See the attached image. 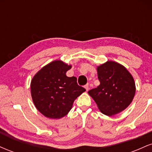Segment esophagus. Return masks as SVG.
Segmentation results:
<instances>
[{
	"instance_id": "34e87169",
	"label": "esophagus",
	"mask_w": 152,
	"mask_h": 152,
	"mask_svg": "<svg viewBox=\"0 0 152 152\" xmlns=\"http://www.w3.org/2000/svg\"><path fill=\"white\" fill-rule=\"evenodd\" d=\"M85 88H86V91H88V88H89V87H88V84H86L85 85Z\"/></svg>"
}]
</instances>
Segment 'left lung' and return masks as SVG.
Here are the masks:
<instances>
[{
    "label": "left lung",
    "instance_id": "obj_1",
    "mask_svg": "<svg viewBox=\"0 0 152 152\" xmlns=\"http://www.w3.org/2000/svg\"><path fill=\"white\" fill-rule=\"evenodd\" d=\"M97 74L100 85L88 93L101 112L113 116L126 109L136 91L132 74L124 66L111 61L98 66Z\"/></svg>",
    "mask_w": 152,
    "mask_h": 152
}]
</instances>
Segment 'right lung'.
Returning <instances> with one entry per match:
<instances>
[{
    "label": "right lung",
    "instance_id": "add662e5",
    "mask_svg": "<svg viewBox=\"0 0 152 152\" xmlns=\"http://www.w3.org/2000/svg\"><path fill=\"white\" fill-rule=\"evenodd\" d=\"M71 69L57 60L38 71L31 83L33 102L38 111L46 117L60 118L70 111L75 99L86 89L78 86L75 76L68 77Z\"/></svg>",
    "mask_w": 152,
    "mask_h": 152
}]
</instances>
